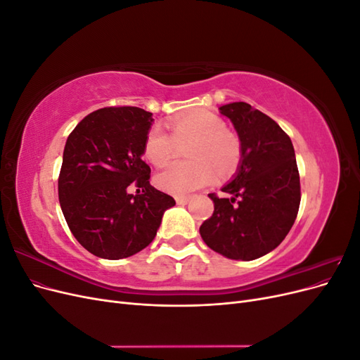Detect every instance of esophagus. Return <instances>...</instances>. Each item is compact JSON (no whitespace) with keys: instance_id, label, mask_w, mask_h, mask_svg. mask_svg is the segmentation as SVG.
<instances>
[{"instance_id":"obj_1","label":"esophagus","mask_w":360,"mask_h":360,"mask_svg":"<svg viewBox=\"0 0 360 360\" xmlns=\"http://www.w3.org/2000/svg\"><path fill=\"white\" fill-rule=\"evenodd\" d=\"M189 201H191V200H189L188 197H177V198H176V202H177L179 205H186Z\"/></svg>"}]
</instances>
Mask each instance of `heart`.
I'll list each match as a JSON object with an SVG mask.
<instances>
[{"mask_svg":"<svg viewBox=\"0 0 360 360\" xmlns=\"http://www.w3.org/2000/svg\"><path fill=\"white\" fill-rule=\"evenodd\" d=\"M171 135L160 127L150 129L144 141V156L162 167L171 159L176 141L193 139L188 158L191 162L171 163L156 176L158 188L174 197H188L216 180V171L231 172L240 162V139L225 122L209 111H192L179 115L169 123Z\"/></svg>","mask_w":360,"mask_h":360,"instance_id":"obj_1","label":"heart"}]
</instances>
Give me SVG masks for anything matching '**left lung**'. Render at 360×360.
I'll list each match as a JSON object with an SVG mask.
<instances>
[{"label": "left lung", "instance_id": "8db88e82", "mask_svg": "<svg viewBox=\"0 0 360 360\" xmlns=\"http://www.w3.org/2000/svg\"><path fill=\"white\" fill-rule=\"evenodd\" d=\"M242 144L240 165L225 198L209 193L210 219L200 226L204 243L231 259L250 261L274 250L296 221L300 179L290 136L269 115L245 102L219 108Z\"/></svg>", "mask_w": 360, "mask_h": 360}]
</instances>
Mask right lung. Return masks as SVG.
I'll return each mask as SVG.
<instances>
[{
    "label": "right lung",
    "mask_w": 360,
    "mask_h": 360,
    "mask_svg": "<svg viewBox=\"0 0 360 360\" xmlns=\"http://www.w3.org/2000/svg\"><path fill=\"white\" fill-rule=\"evenodd\" d=\"M153 114L136 106L102 108L73 129L58 177V200L72 234L89 252L120 259L147 248L176 205L150 184L143 160ZM132 182L143 194H129Z\"/></svg>",
    "instance_id": "right-lung-1"
}]
</instances>
